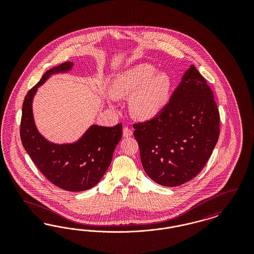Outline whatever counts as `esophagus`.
Here are the masks:
<instances>
[{
    "mask_svg": "<svg viewBox=\"0 0 254 254\" xmlns=\"http://www.w3.org/2000/svg\"><path fill=\"white\" fill-rule=\"evenodd\" d=\"M132 135V130L129 128V127H124V129H123V136L124 137H126V138H127V137H130Z\"/></svg>",
    "mask_w": 254,
    "mask_h": 254,
    "instance_id": "1",
    "label": "esophagus"
}]
</instances>
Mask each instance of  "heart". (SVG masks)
<instances>
[{"label":"heart","mask_w":254,"mask_h":254,"mask_svg":"<svg viewBox=\"0 0 254 254\" xmlns=\"http://www.w3.org/2000/svg\"><path fill=\"white\" fill-rule=\"evenodd\" d=\"M173 81L166 71L148 63L139 64L117 74L111 84L115 98H128L134 118L147 121L155 118L169 105Z\"/></svg>","instance_id":"heart-1"}]
</instances>
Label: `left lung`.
Masks as SVG:
<instances>
[{"label": "left lung", "mask_w": 254, "mask_h": 254, "mask_svg": "<svg viewBox=\"0 0 254 254\" xmlns=\"http://www.w3.org/2000/svg\"><path fill=\"white\" fill-rule=\"evenodd\" d=\"M219 126L212 90L191 65L167 108L155 118L133 126L145 173L165 187L193 179L216 145Z\"/></svg>", "instance_id": "left-lung-1"}]
</instances>
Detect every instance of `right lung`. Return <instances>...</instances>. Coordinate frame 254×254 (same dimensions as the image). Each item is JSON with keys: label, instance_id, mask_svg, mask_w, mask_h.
<instances>
[{"label": "right lung", "instance_id": "add662e5", "mask_svg": "<svg viewBox=\"0 0 254 254\" xmlns=\"http://www.w3.org/2000/svg\"><path fill=\"white\" fill-rule=\"evenodd\" d=\"M72 67V62H65L50 68L27 92L20 135L25 151L49 181L67 191H84L96 186L109 169L123 127L91 125L77 141L64 144L51 142L39 131L32 108L38 88L52 75L69 72Z\"/></svg>", "mask_w": 254, "mask_h": 254}]
</instances>
